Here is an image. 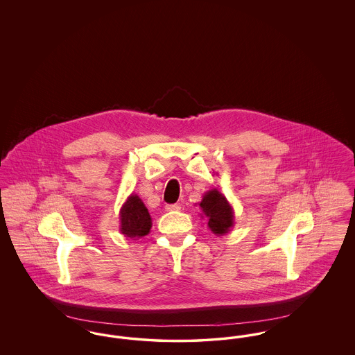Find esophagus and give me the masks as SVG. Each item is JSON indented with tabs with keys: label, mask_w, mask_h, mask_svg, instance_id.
Instances as JSON below:
<instances>
[{
	"label": "esophagus",
	"mask_w": 355,
	"mask_h": 355,
	"mask_svg": "<svg viewBox=\"0 0 355 355\" xmlns=\"http://www.w3.org/2000/svg\"><path fill=\"white\" fill-rule=\"evenodd\" d=\"M165 209H166V211H178L181 209V206L177 203H173V205H166Z\"/></svg>",
	"instance_id": "obj_1"
}]
</instances>
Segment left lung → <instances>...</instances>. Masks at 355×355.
Listing matches in <instances>:
<instances>
[{
  "label": "left lung",
  "mask_w": 355,
  "mask_h": 355,
  "mask_svg": "<svg viewBox=\"0 0 355 355\" xmlns=\"http://www.w3.org/2000/svg\"><path fill=\"white\" fill-rule=\"evenodd\" d=\"M198 205L202 210L201 217L207 218V226L216 236L227 234L234 226V210L220 190L206 191Z\"/></svg>",
  "instance_id": "8db88e82"
}]
</instances>
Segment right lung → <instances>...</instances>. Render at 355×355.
Masks as SVG:
<instances>
[{"mask_svg": "<svg viewBox=\"0 0 355 355\" xmlns=\"http://www.w3.org/2000/svg\"><path fill=\"white\" fill-rule=\"evenodd\" d=\"M152 229V217L137 194H130L119 210V232L128 238L138 239L148 236Z\"/></svg>", "mask_w": 355, "mask_h": 355, "instance_id": "obj_1", "label": "right lung"}]
</instances>
